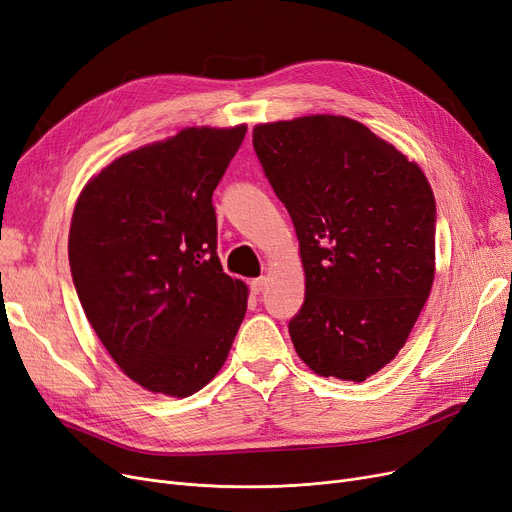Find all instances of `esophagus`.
Instances as JSON below:
<instances>
[{
  "instance_id": "obj_1",
  "label": "esophagus",
  "mask_w": 512,
  "mask_h": 512,
  "mask_svg": "<svg viewBox=\"0 0 512 512\" xmlns=\"http://www.w3.org/2000/svg\"><path fill=\"white\" fill-rule=\"evenodd\" d=\"M266 285H268V278H266V276H259V278H253V280H251V289H253L255 295L263 293V289H266Z\"/></svg>"
}]
</instances>
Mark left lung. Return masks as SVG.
I'll return each instance as SVG.
<instances>
[{"instance_id":"obj_1","label":"left lung","mask_w":512,"mask_h":512,"mask_svg":"<svg viewBox=\"0 0 512 512\" xmlns=\"http://www.w3.org/2000/svg\"><path fill=\"white\" fill-rule=\"evenodd\" d=\"M253 147L306 272L293 346L318 375L365 382L405 346L430 295L432 189L418 164L342 116L259 124Z\"/></svg>"}]
</instances>
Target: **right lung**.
I'll list each match as a JSON object with an SVG mask.
<instances>
[{
    "label": "right lung",
    "mask_w": 512,
    "mask_h": 512,
    "mask_svg": "<svg viewBox=\"0 0 512 512\" xmlns=\"http://www.w3.org/2000/svg\"><path fill=\"white\" fill-rule=\"evenodd\" d=\"M246 126L185 128L111 162L75 204L69 266L88 323L151 392L189 396L223 367L246 285L217 257L213 192Z\"/></svg>",
    "instance_id": "1"
}]
</instances>
